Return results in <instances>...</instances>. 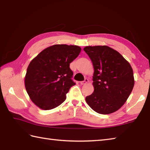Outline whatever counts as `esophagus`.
<instances>
[{"mask_svg": "<svg viewBox=\"0 0 150 150\" xmlns=\"http://www.w3.org/2000/svg\"><path fill=\"white\" fill-rule=\"evenodd\" d=\"M88 82V79H84V81L80 82V84H82V85H83V84H87Z\"/></svg>", "mask_w": 150, "mask_h": 150, "instance_id": "obj_1", "label": "esophagus"}]
</instances>
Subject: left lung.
I'll return each instance as SVG.
<instances>
[{
    "mask_svg": "<svg viewBox=\"0 0 150 150\" xmlns=\"http://www.w3.org/2000/svg\"><path fill=\"white\" fill-rule=\"evenodd\" d=\"M84 50L94 68V91L86 101L98 113H113L126 103L134 86L132 66L119 52L107 46H86Z\"/></svg>",
    "mask_w": 150,
    "mask_h": 150,
    "instance_id": "8db88e82",
    "label": "left lung"
}]
</instances>
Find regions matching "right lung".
<instances>
[{
    "label": "right lung",
    "instance_id": "1",
    "mask_svg": "<svg viewBox=\"0 0 150 150\" xmlns=\"http://www.w3.org/2000/svg\"><path fill=\"white\" fill-rule=\"evenodd\" d=\"M81 51L77 46L56 44L31 60L25 77V87L31 100L40 109H53L66 100V93L75 84L69 64Z\"/></svg>",
    "mask_w": 150,
    "mask_h": 150
}]
</instances>
